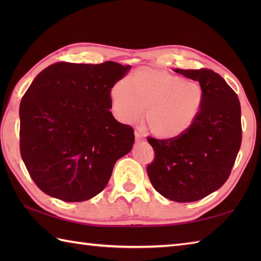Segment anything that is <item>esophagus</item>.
<instances>
[{
  "label": "esophagus",
  "instance_id": "34e87169",
  "mask_svg": "<svg viewBox=\"0 0 261 261\" xmlns=\"http://www.w3.org/2000/svg\"><path fill=\"white\" fill-rule=\"evenodd\" d=\"M135 137H136V140H137L138 142L145 141V137H143V136L141 135L140 131H136V132H135Z\"/></svg>",
  "mask_w": 261,
  "mask_h": 261
}]
</instances>
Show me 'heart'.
Segmentation results:
<instances>
[{
  "label": "heart",
  "mask_w": 261,
  "mask_h": 261,
  "mask_svg": "<svg viewBox=\"0 0 261 261\" xmlns=\"http://www.w3.org/2000/svg\"><path fill=\"white\" fill-rule=\"evenodd\" d=\"M203 98V88L197 82L152 68L138 69L129 81L120 80L111 88L116 118L132 123L146 109L148 130L160 139L186 134L198 118Z\"/></svg>",
  "instance_id": "obj_1"
}]
</instances>
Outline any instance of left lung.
<instances>
[{"label":"left lung","instance_id":"1","mask_svg":"<svg viewBox=\"0 0 261 261\" xmlns=\"http://www.w3.org/2000/svg\"><path fill=\"white\" fill-rule=\"evenodd\" d=\"M174 70L199 83L203 105L186 134L174 139L148 138L154 159L147 166V173L164 197L195 202L219 190L229 178L242 140L240 101L213 70Z\"/></svg>","mask_w":261,"mask_h":261}]
</instances>
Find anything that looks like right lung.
<instances>
[{
	"instance_id": "obj_1",
	"label": "right lung",
	"mask_w": 261,
	"mask_h": 261,
	"mask_svg": "<svg viewBox=\"0 0 261 261\" xmlns=\"http://www.w3.org/2000/svg\"><path fill=\"white\" fill-rule=\"evenodd\" d=\"M131 66L60 62L39 73L20 103V152L32 180L64 202L87 201L130 152L132 126L114 119L111 88Z\"/></svg>"
}]
</instances>
